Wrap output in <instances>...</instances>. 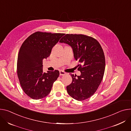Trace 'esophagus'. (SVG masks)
Returning <instances> with one entry per match:
<instances>
[{"mask_svg": "<svg viewBox=\"0 0 131 131\" xmlns=\"http://www.w3.org/2000/svg\"><path fill=\"white\" fill-rule=\"evenodd\" d=\"M66 73L64 72V71H62V70H60L59 71V75H60L61 76H63V75H65Z\"/></svg>", "mask_w": 131, "mask_h": 131, "instance_id": "1", "label": "esophagus"}]
</instances>
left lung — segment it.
Masks as SVG:
<instances>
[{
    "label": "left lung",
    "mask_w": 131,
    "mask_h": 131,
    "mask_svg": "<svg viewBox=\"0 0 131 131\" xmlns=\"http://www.w3.org/2000/svg\"><path fill=\"white\" fill-rule=\"evenodd\" d=\"M60 43L70 45L74 58L80 64V76L71 75L73 80L66 87L70 96L78 101L86 100L95 93L102 80L105 70V57L97 40L83 34H67Z\"/></svg>",
    "instance_id": "obj_1"
}]
</instances>
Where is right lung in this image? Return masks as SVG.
Wrapping results in <instances>:
<instances>
[{
	"label": "right lung",
	"mask_w": 131,
	"mask_h": 131,
	"mask_svg": "<svg viewBox=\"0 0 131 131\" xmlns=\"http://www.w3.org/2000/svg\"><path fill=\"white\" fill-rule=\"evenodd\" d=\"M64 33L36 32L22 43L18 54L17 75L25 93L33 99L47 96L59 75L57 70L43 71V59L47 58L53 46Z\"/></svg>",
	"instance_id": "obj_1"
}]
</instances>
